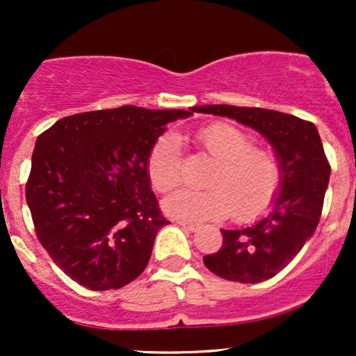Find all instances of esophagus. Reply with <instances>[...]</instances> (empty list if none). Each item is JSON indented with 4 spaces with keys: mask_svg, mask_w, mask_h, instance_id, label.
<instances>
[{
    "mask_svg": "<svg viewBox=\"0 0 356 356\" xmlns=\"http://www.w3.org/2000/svg\"><path fill=\"white\" fill-rule=\"evenodd\" d=\"M179 226L182 227V229H186V231H191V232H194V231H197L199 229V226L197 224H192V222H184V220H179Z\"/></svg>",
    "mask_w": 356,
    "mask_h": 356,
    "instance_id": "34e87169",
    "label": "esophagus"
}]
</instances>
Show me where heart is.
I'll list each match as a JSON object with an SVG mask.
<instances>
[{
  "label": "heart",
  "mask_w": 356,
  "mask_h": 356,
  "mask_svg": "<svg viewBox=\"0 0 356 356\" xmlns=\"http://www.w3.org/2000/svg\"><path fill=\"white\" fill-rule=\"evenodd\" d=\"M195 140L216 161L206 182L209 189L175 191L162 202L165 214L191 222L232 214L236 220H251L271 206L283 179L275 155L254 149V140L246 132L220 122L199 129ZM147 175L159 192H169L181 182V145L172 132L159 137L150 149Z\"/></svg>",
  "instance_id": "1"
}]
</instances>
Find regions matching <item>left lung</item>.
<instances>
[{
  "label": "left lung",
  "instance_id": "8db88e82",
  "mask_svg": "<svg viewBox=\"0 0 356 356\" xmlns=\"http://www.w3.org/2000/svg\"><path fill=\"white\" fill-rule=\"evenodd\" d=\"M192 112L227 117L271 144L283 179L271 209L241 229H220L222 246L204 256L209 271L238 283H261L295 259L320 222L330 164L312 122L266 108L199 105Z\"/></svg>",
  "mask_w": 356,
  "mask_h": 356
}]
</instances>
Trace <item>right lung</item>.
I'll use <instances>...</instances> for the list:
<instances>
[{
	"mask_svg": "<svg viewBox=\"0 0 356 356\" xmlns=\"http://www.w3.org/2000/svg\"><path fill=\"white\" fill-rule=\"evenodd\" d=\"M191 115L124 105L65 117L36 138L26 202L40 243L73 281L107 291L142 275L169 224L147 157L167 124Z\"/></svg>",
	"mask_w": 356,
	"mask_h": 356,
	"instance_id": "right-lung-1",
	"label": "right lung"
}]
</instances>
